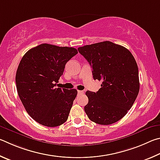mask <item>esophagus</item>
I'll list each match as a JSON object with an SVG mask.
<instances>
[{
    "label": "esophagus",
    "mask_w": 160,
    "mask_h": 160,
    "mask_svg": "<svg viewBox=\"0 0 160 160\" xmlns=\"http://www.w3.org/2000/svg\"><path fill=\"white\" fill-rule=\"evenodd\" d=\"M84 92L83 91H78V94H83Z\"/></svg>",
    "instance_id": "esophagus-1"
}]
</instances>
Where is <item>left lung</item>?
Here are the masks:
<instances>
[{"mask_svg": "<svg viewBox=\"0 0 160 160\" xmlns=\"http://www.w3.org/2000/svg\"><path fill=\"white\" fill-rule=\"evenodd\" d=\"M78 52L91 67L95 80L102 84L96 93L87 91L84 110L96 124L109 125L123 118L138 96V68L131 52L111 41L79 47Z\"/></svg>", "mask_w": 160, "mask_h": 160, "instance_id": "1", "label": "left lung"}]
</instances>
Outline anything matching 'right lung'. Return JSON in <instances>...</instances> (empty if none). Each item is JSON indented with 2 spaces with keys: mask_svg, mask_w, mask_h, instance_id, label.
Segmentation results:
<instances>
[{
  "mask_svg": "<svg viewBox=\"0 0 160 160\" xmlns=\"http://www.w3.org/2000/svg\"><path fill=\"white\" fill-rule=\"evenodd\" d=\"M77 53L74 48L43 43L22 57L16 73L17 90L27 113L40 124L55 127L68 119L77 91L55 85L66 63Z\"/></svg>",
  "mask_w": 160,
  "mask_h": 160,
  "instance_id": "right-lung-1",
  "label": "right lung"
}]
</instances>
